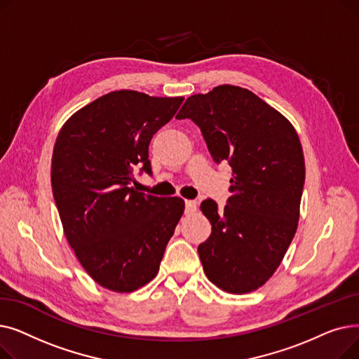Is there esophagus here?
I'll return each instance as SVG.
<instances>
[{
  "label": "esophagus",
  "mask_w": 359,
  "mask_h": 359,
  "mask_svg": "<svg viewBox=\"0 0 359 359\" xmlns=\"http://www.w3.org/2000/svg\"><path fill=\"white\" fill-rule=\"evenodd\" d=\"M184 205H186V212H194L196 211V206H198V202L196 201H184Z\"/></svg>",
  "instance_id": "esophagus-1"
}]
</instances>
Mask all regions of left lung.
Returning a JSON list of instances; mask_svg holds the SVG:
<instances>
[{
    "instance_id": "left-lung-1",
    "label": "left lung",
    "mask_w": 359,
    "mask_h": 359,
    "mask_svg": "<svg viewBox=\"0 0 359 359\" xmlns=\"http://www.w3.org/2000/svg\"><path fill=\"white\" fill-rule=\"evenodd\" d=\"M177 119H192L215 163L229 161L231 196L218 211H201L212 225L199 244L203 272L222 291H256L280 265L295 236L306 165L297 130L248 88L224 84L187 97Z\"/></svg>"
}]
</instances>
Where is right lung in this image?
I'll list each match as a JSON object with an SVG mask.
<instances>
[{
  "label": "right lung",
  "mask_w": 359,
  "mask_h": 359,
  "mask_svg": "<svg viewBox=\"0 0 359 359\" xmlns=\"http://www.w3.org/2000/svg\"><path fill=\"white\" fill-rule=\"evenodd\" d=\"M183 97L119 90L64 123L50 182L65 237L86 272L103 288L132 292L153 279L183 215L182 198L135 191L134 168L153 175L148 145Z\"/></svg>",
  "instance_id": "add662e5"
}]
</instances>
